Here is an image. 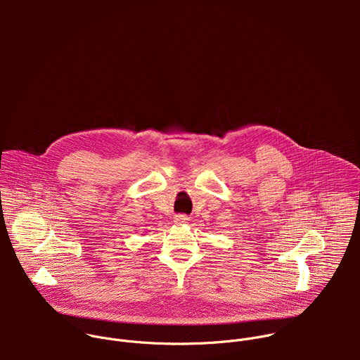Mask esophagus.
Wrapping results in <instances>:
<instances>
[{
    "instance_id": "obj_1",
    "label": "esophagus",
    "mask_w": 360,
    "mask_h": 360,
    "mask_svg": "<svg viewBox=\"0 0 360 360\" xmlns=\"http://www.w3.org/2000/svg\"><path fill=\"white\" fill-rule=\"evenodd\" d=\"M175 224H178V225H182V224H185L186 221H188V217L186 215H184V214H178V215H175Z\"/></svg>"
}]
</instances>
